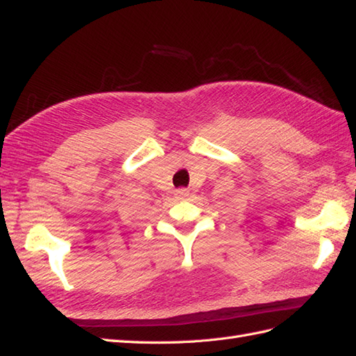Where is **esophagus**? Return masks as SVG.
Returning a JSON list of instances; mask_svg holds the SVG:
<instances>
[{
	"label": "esophagus",
	"mask_w": 356,
	"mask_h": 356,
	"mask_svg": "<svg viewBox=\"0 0 356 356\" xmlns=\"http://www.w3.org/2000/svg\"><path fill=\"white\" fill-rule=\"evenodd\" d=\"M176 195H177V198L184 200V198H186L189 195V193H188V189H179L177 193H176Z\"/></svg>",
	"instance_id": "34e87169"
}]
</instances>
